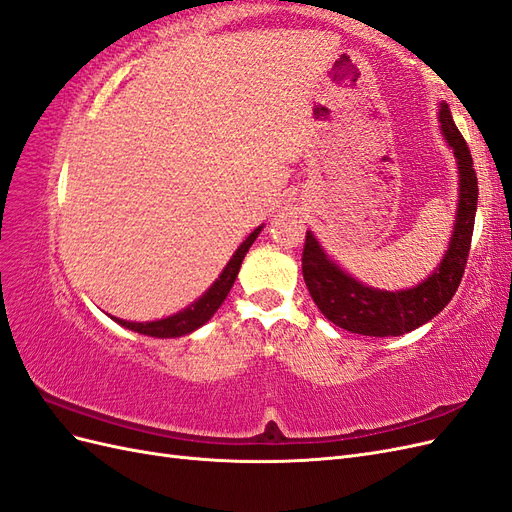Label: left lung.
<instances>
[{"label":"left lung","mask_w":512,"mask_h":512,"mask_svg":"<svg viewBox=\"0 0 512 512\" xmlns=\"http://www.w3.org/2000/svg\"><path fill=\"white\" fill-rule=\"evenodd\" d=\"M440 123L446 143L453 147L457 158L459 200L451 243L442 262L425 282L397 292L369 288L339 269L307 230L301 258L303 280L324 318H329L339 329L371 337L410 333L438 316L459 288L474 232L478 181L468 143L463 141L444 102L440 104Z\"/></svg>","instance_id":"1"}]
</instances>
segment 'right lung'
Listing matches in <instances>:
<instances>
[{
	"label": "right lung",
	"instance_id": "add662e5",
	"mask_svg": "<svg viewBox=\"0 0 512 512\" xmlns=\"http://www.w3.org/2000/svg\"><path fill=\"white\" fill-rule=\"evenodd\" d=\"M260 230H262V226H258L252 235L239 245V250L232 254L226 269L222 271L218 280L213 282V286L198 301H194L190 307H185L183 312L162 318V320H153V322H128V320H119V318H115V322H119L121 327H126L130 331L143 333L149 337H181V335H188V333L200 329L215 312H218V307L228 297L232 284H235V280H237L241 262H243L247 250H250L252 243L256 241V237L260 235Z\"/></svg>",
	"mask_w": 512,
	"mask_h": 512
}]
</instances>
